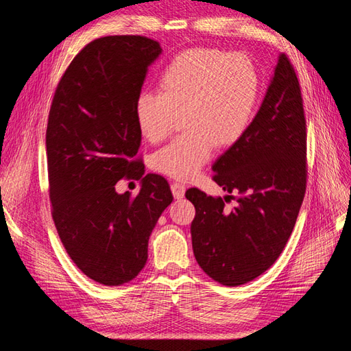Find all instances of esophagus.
Wrapping results in <instances>:
<instances>
[{
  "label": "esophagus",
  "mask_w": 351,
  "mask_h": 351,
  "mask_svg": "<svg viewBox=\"0 0 351 351\" xmlns=\"http://www.w3.org/2000/svg\"><path fill=\"white\" fill-rule=\"evenodd\" d=\"M171 192H173L176 199H182L184 196V192H186V186L182 184V183H173L171 184Z\"/></svg>",
  "instance_id": "obj_1"
}]
</instances>
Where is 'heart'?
Returning a JSON list of instances; mask_svg holds the SVG:
<instances>
[{
    "label": "heart",
    "mask_w": 351,
    "mask_h": 351,
    "mask_svg": "<svg viewBox=\"0 0 351 351\" xmlns=\"http://www.w3.org/2000/svg\"><path fill=\"white\" fill-rule=\"evenodd\" d=\"M161 92H142L136 99L137 127L156 143L184 119L183 136L152 156L156 171L178 180L193 178L214 155L217 143H237L252 123L259 76L252 60L215 48L180 52L159 79Z\"/></svg>",
    "instance_id": "heart-1"
}]
</instances>
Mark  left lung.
Segmentation results:
<instances>
[{"label": "left lung", "mask_w": 351, "mask_h": 351, "mask_svg": "<svg viewBox=\"0 0 351 351\" xmlns=\"http://www.w3.org/2000/svg\"><path fill=\"white\" fill-rule=\"evenodd\" d=\"M226 195L192 187L196 209L190 227L199 267L215 281L236 287L267 271L289 241L306 192V120L300 84L280 54L261 108L241 139L212 165ZM238 205L224 208L229 193Z\"/></svg>", "instance_id": "8db88e82"}]
</instances>
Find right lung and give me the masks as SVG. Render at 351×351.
<instances>
[{
    "mask_svg": "<svg viewBox=\"0 0 351 351\" xmlns=\"http://www.w3.org/2000/svg\"><path fill=\"white\" fill-rule=\"evenodd\" d=\"M156 40L105 36L70 62L49 110L47 156L49 199L69 256L89 278L121 285L147 261V241L173 202L168 182L134 161L142 142L134 104L147 67L161 56ZM127 176L140 195L116 193Z\"/></svg>",
    "mask_w": 351,
    "mask_h": 351,
    "instance_id": "right-lung-1",
    "label": "right lung"
}]
</instances>
